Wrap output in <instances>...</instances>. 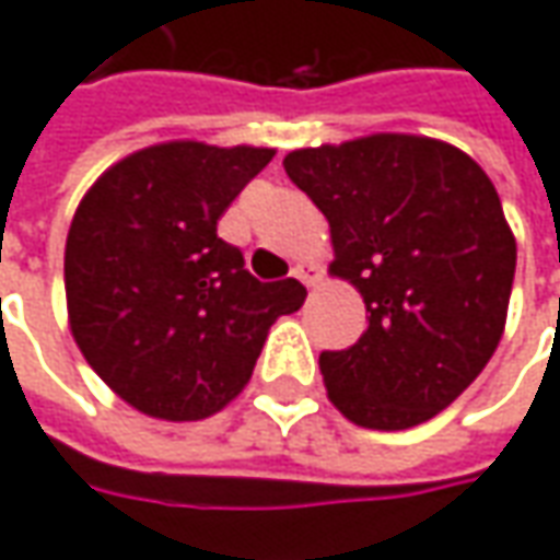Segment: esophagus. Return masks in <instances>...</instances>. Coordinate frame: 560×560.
Masks as SVG:
<instances>
[{
  "label": "esophagus",
  "instance_id": "34e87169",
  "mask_svg": "<svg viewBox=\"0 0 560 560\" xmlns=\"http://www.w3.org/2000/svg\"><path fill=\"white\" fill-rule=\"evenodd\" d=\"M291 276L303 281L306 288H316L318 279H322V269H318L316 262H298V266L291 269Z\"/></svg>",
  "mask_w": 560,
  "mask_h": 560
}]
</instances>
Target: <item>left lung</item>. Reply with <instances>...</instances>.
I'll use <instances>...</instances> for the list:
<instances>
[{
  "label": "left lung",
  "instance_id": "obj_1",
  "mask_svg": "<svg viewBox=\"0 0 560 560\" xmlns=\"http://www.w3.org/2000/svg\"><path fill=\"white\" fill-rule=\"evenodd\" d=\"M284 173L331 225V276L369 328L318 357L328 399L359 428L406 431L443 412L495 353L517 244L490 176L455 145L377 132L300 148Z\"/></svg>",
  "mask_w": 560,
  "mask_h": 560
}]
</instances>
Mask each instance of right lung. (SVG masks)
<instances>
[{
  "mask_svg": "<svg viewBox=\"0 0 560 560\" xmlns=\"http://www.w3.org/2000/svg\"><path fill=\"white\" fill-rule=\"evenodd\" d=\"M272 148L164 142L105 170L65 247L77 347L114 394L164 421L220 412L254 375L272 322L300 310L298 281L262 284L217 222Z\"/></svg>",
  "mask_w": 560,
  "mask_h": 560,
  "instance_id": "obj_1",
  "label": "right lung"
}]
</instances>
